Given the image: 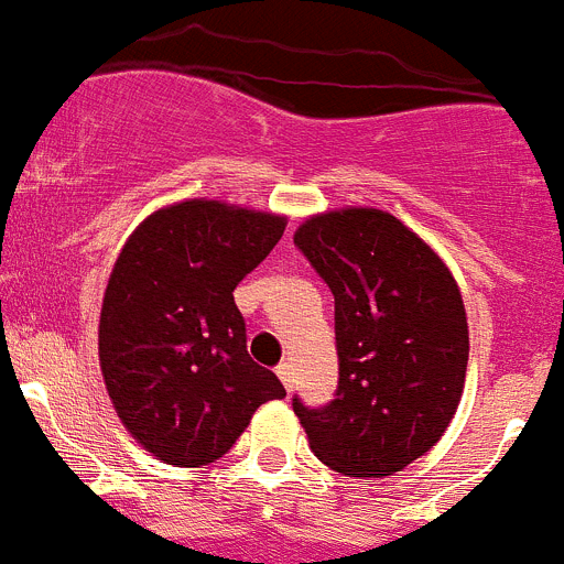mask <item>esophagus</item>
<instances>
[{
  "instance_id": "1",
  "label": "esophagus",
  "mask_w": 564,
  "mask_h": 564,
  "mask_svg": "<svg viewBox=\"0 0 564 564\" xmlns=\"http://www.w3.org/2000/svg\"><path fill=\"white\" fill-rule=\"evenodd\" d=\"M275 373H278V379H281L283 384H286V390H292V382H294V377H292V365L289 362H281L275 368Z\"/></svg>"
}]
</instances>
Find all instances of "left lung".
<instances>
[{
    "instance_id": "8db88e82",
    "label": "left lung",
    "mask_w": 564,
    "mask_h": 564,
    "mask_svg": "<svg viewBox=\"0 0 564 564\" xmlns=\"http://www.w3.org/2000/svg\"><path fill=\"white\" fill-rule=\"evenodd\" d=\"M294 245L332 289L339 357L332 404L292 399L308 446L351 478L402 471L438 444L464 395L458 283L424 238L377 207L308 216Z\"/></svg>"
}]
</instances>
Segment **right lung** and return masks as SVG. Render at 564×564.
<instances>
[{"instance_id": "right-lung-1", "label": "right lung", "mask_w": 564, "mask_h": 564, "mask_svg": "<svg viewBox=\"0 0 564 564\" xmlns=\"http://www.w3.org/2000/svg\"><path fill=\"white\" fill-rule=\"evenodd\" d=\"M286 230V216L185 199L126 238L104 292L98 357L123 427L156 460L205 466L286 390L247 354L232 289Z\"/></svg>"}]
</instances>
